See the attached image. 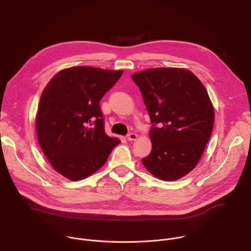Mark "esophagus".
<instances>
[{"mask_svg": "<svg viewBox=\"0 0 251 251\" xmlns=\"http://www.w3.org/2000/svg\"><path fill=\"white\" fill-rule=\"evenodd\" d=\"M137 134H135V133H130L128 136H127V140L128 141H135L136 139H137Z\"/></svg>", "mask_w": 251, "mask_h": 251, "instance_id": "esophagus-1", "label": "esophagus"}]
</instances>
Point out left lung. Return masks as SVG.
<instances>
[{
  "label": "left lung",
  "mask_w": 251,
  "mask_h": 251,
  "mask_svg": "<svg viewBox=\"0 0 251 251\" xmlns=\"http://www.w3.org/2000/svg\"><path fill=\"white\" fill-rule=\"evenodd\" d=\"M131 77L152 123V151L142 163L160 180H178L197 166L211 135L214 111L206 89L186 68H149Z\"/></svg>",
  "instance_id": "8db88e82"
}]
</instances>
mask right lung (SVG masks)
<instances>
[{
  "label": "right lung",
  "mask_w": 251,
  "mask_h": 251,
  "mask_svg": "<svg viewBox=\"0 0 251 251\" xmlns=\"http://www.w3.org/2000/svg\"><path fill=\"white\" fill-rule=\"evenodd\" d=\"M123 70L75 66L45 87L35 118L40 146L52 168L71 181L98 171L120 140L104 130L99 102Z\"/></svg>",
  "instance_id": "right-lung-1"
}]
</instances>
